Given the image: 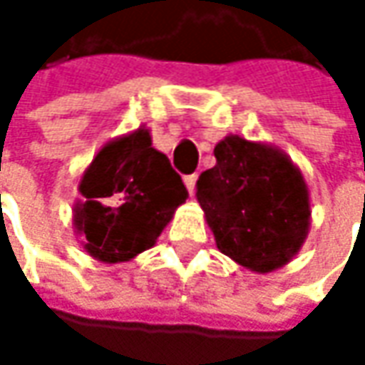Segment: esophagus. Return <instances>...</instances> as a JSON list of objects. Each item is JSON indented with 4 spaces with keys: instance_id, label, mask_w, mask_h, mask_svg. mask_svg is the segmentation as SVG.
Listing matches in <instances>:
<instances>
[{
    "instance_id": "esophagus-1",
    "label": "esophagus",
    "mask_w": 365,
    "mask_h": 365,
    "mask_svg": "<svg viewBox=\"0 0 365 365\" xmlns=\"http://www.w3.org/2000/svg\"><path fill=\"white\" fill-rule=\"evenodd\" d=\"M182 182H185V187L189 190V195L192 197V192H195V182H197V175H189L182 178Z\"/></svg>"
}]
</instances>
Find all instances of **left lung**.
<instances>
[{
    "label": "left lung",
    "mask_w": 365,
    "mask_h": 365,
    "mask_svg": "<svg viewBox=\"0 0 365 365\" xmlns=\"http://www.w3.org/2000/svg\"><path fill=\"white\" fill-rule=\"evenodd\" d=\"M215 166L197 180V201L221 254L268 274L301 252L311 230V192L301 168L280 148L230 133Z\"/></svg>",
    "instance_id": "left-lung-1"
}]
</instances>
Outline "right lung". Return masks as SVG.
Returning a JSON list of instances; mask_svg holds the SVG:
<instances>
[{"instance_id":"right-lung-1","label":"right lung","mask_w":365,"mask_h":365,"mask_svg":"<svg viewBox=\"0 0 365 365\" xmlns=\"http://www.w3.org/2000/svg\"><path fill=\"white\" fill-rule=\"evenodd\" d=\"M73 227L83 250L103 264L130 262L150 250L187 189L146 125L109 140L78 180Z\"/></svg>"}]
</instances>
